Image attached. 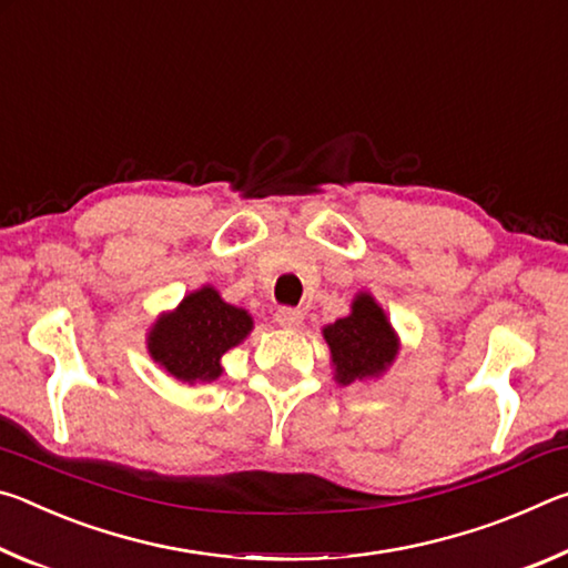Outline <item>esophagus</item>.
<instances>
[{"instance_id":"obj_1","label":"esophagus","mask_w":568,"mask_h":568,"mask_svg":"<svg viewBox=\"0 0 568 568\" xmlns=\"http://www.w3.org/2000/svg\"><path fill=\"white\" fill-rule=\"evenodd\" d=\"M275 323L281 325V328H297V325L303 323V311H297V307H277L275 311Z\"/></svg>"}]
</instances>
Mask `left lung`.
Masks as SVG:
<instances>
[{"label": "left lung", "instance_id": "obj_1", "mask_svg": "<svg viewBox=\"0 0 568 568\" xmlns=\"http://www.w3.org/2000/svg\"><path fill=\"white\" fill-rule=\"evenodd\" d=\"M323 338L341 386L383 376L398 355V335L371 293L355 295L351 315L325 325Z\"/></svg>", "mask_w": 568, "mask_h": 568}]
</instances>
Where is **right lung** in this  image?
I'll use <instances>...</instances> for the list:
<instances>
[{"label": "right lung", "instance_id": "1", "mask_svg": "<svg viewBox=\"0 0 568 568\" xmlns=\"http://www.w3.org/2000/svg\"><path fill=\"white\" fill-rule=\"evenodd\" d=\"M253 318L225 303L213 285L182 297L172 313L160 315L148 335V351L172 378L210 383L220 378V358L247 338Z\"/></svg>", "mask_w": 568, "mask_h": 568}]
</instances>
